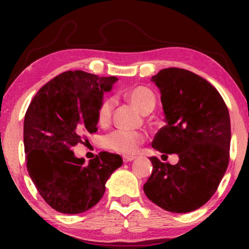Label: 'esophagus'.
<instances>
[{
    "label": "esophagus",
    "mask_w": 249,
    "mask_h": 249,
    "mask_svg": "<svg viewBox=\"0 0 249 249\" xmlns=\"http://www.w3.org/2000/svg\"><path fill=\"white\" fill-rule=\"evenodd\" d=\"M135 159H136V156H134V155H125V156H124V162H125V163L130 162Z\"/></svg>",
    "instance_id": "obj_1"
}]
</instances>
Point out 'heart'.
Here are the masks:
<instances>
[{"mask_svg":"<svg viewBox=\"0 0 249 249\" xmlns=\"http://www.w3.org/2000/svg\"><path fill=\"white\" fill-rule=\"evenodd\" d=\"M124 96L137 107L142 113H148L155 107L156 98L153 91L145 86H136L124 90ZM114 107V100L111 97L104 98L97 108V121L100 124H107L112 119V112ZM145 141L144 135L138 131L122 130L118 129L105 135L102 138V145L111 151L122 153V154H132L137 151L139 145Z\"/></svg>","mask_w":249,"mask_h":249,"instance_id":"1","label":"heart"}]
</instances>
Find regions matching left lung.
<instances>
[{"instance_id": "left-lung-1", "label": "left lung", "mask_w": 249, "mask_h": 249, "mask_svg": "<svg viewBox=\"0 0 249 249\" xmlns=\"http://www.w3.org/2000/svg\"><path fill=\"white\" fill-rule=\"evenodd\" d=\"M152 81L161 91L166 120L152 146L166 158L176 153L179 162L172 165L152 156L153 172L144 192L163 210L192 212L209 202L227 171L229 111L216 88L192 71L168 68Z\"/></svg>"}]
</instances>
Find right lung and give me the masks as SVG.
<instances>
[{
	"label": "right lung",
	"instance_id": "1",
	"mask_svg": "<svg viewBox=\"0 0 249 249\" xmlns=\"http://www.w3.org/2000/svg\"><path fill=\"white\" fill-rule=\"evenodd\" d=\"M115 77L66 71L44 85L23 122L26 165L44 200L57 212L79 214L100 202L120 155L101 152L84 165L71 148L97 131V108Z\"/></svg>",
	"mask_w": 249,
	"mask_h": 249
}]
</instances>
